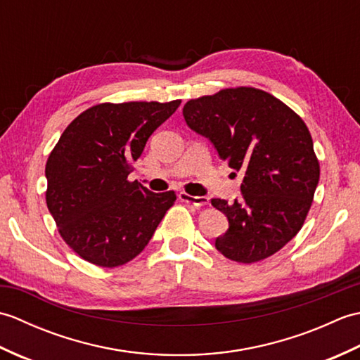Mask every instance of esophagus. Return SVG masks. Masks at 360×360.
Segmentation results:
<instances>
[{
    "mask_svg": "<svg viewBox=\"0 0 360 360\" xmlns=\"http://www.w3.org/2000/svg\"><path fill=\"white\" fill-rule=\"evenodd\" d=\"M179 200L188 202V204H193L196 207H202V205H207L209 204V198L207 196H193V195H188L186 192H181L179 195Z\"/></svg>",
    "mask_w": 360,
    "mask_h": 360,
    "instance_id": "34e87169",
    "label": "esophagus"
}]
</instances>
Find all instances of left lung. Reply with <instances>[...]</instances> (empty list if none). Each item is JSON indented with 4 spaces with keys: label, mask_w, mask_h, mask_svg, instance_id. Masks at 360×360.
I'll list each match as a JSON object with an SVG mask.
<instances>
[{
    "label": "left lung",
    "mask_w": 360,
    "mask_h": 360,
    "mask_svg": "<svg viewBox=\"0 0 360 360\" xmlns=\"http://www.w3.org/2000/svg\"><path fill=\"white\" fill-rule=\"evenodd\" d=\"M182 114L229 167L243 172L238 200H212L229 219L215 248L248 264L274 255L302 229L319 184L320 165L307 124L280 98L252 86L192 98Z\"/></svg>",
    "instance_id": "8db88e82"
}]
</instances>
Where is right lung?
<instances>
[{
  "instance_id": "obj_1",
  "label": "right lung",
  "mask_w": 360,
  "mask_h": 360,
  "mask_svg": "<svg viewBox=\"0 0 360 360\" xmlns=\"http://www.w3.org/2000/svg\"><path fill=\"white\" fill-rule=\"evenodd\" d=\"M181 101L98 103L80 112L46 162V204L75 254L101 267L131 262L176 201L128 181L153 131Z\"/></svg>"
}]
</instances>
